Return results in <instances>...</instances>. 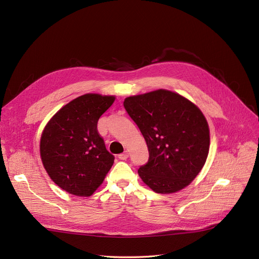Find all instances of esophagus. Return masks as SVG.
Returning <instances> with one entry per match:
<instances>
[{
  "label": "esophagus",
  "mask_w": 259,
  "mask_h": 259,
  "mask_svg": "<svg viewBox=\"0 0 259 259\" xmlns=\"http://www.w3.org/2000/svg\"><path fill=\"white\" fill-rule=\"evenodd\" d=\"M128 157H129V154H128L127 151H124V152H122V154L118 155V158H119L120 160H127Z\"/></svg>",
  "instance_id": "obj_1"
}]
</instances>
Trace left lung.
Here are the masks:
<instances>
[{"mask_svg": "<svg viewBox=\"0 0 259 259\" xmlns=\"http://www.w3.org/2000/svg\"><path fill=\"white\" fill-rule=\"evenodd\" d=\"M123 107L144 137L148 162L141 179L156 193H175L199 174L209 154V126L197 105L175 92L127 97Z\"/></svg>", "mask_w": 259, "mask_h": 259, "instance_id": "1", "label": "left lung"}]
</instances>
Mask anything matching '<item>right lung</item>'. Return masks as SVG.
Masks as SVG:
<instances>
[{
  "instance_id": "add662e5",
  "label": "right lung",
  "mask_w": 259,
  "mask_h": 259,
  "mask_svg": "<svg viewBox=\"0 0 259 259\" xmlns=\"http://www.w3.org/2000/svg\"><path fill=\"white\" fill-rule=\"evenodd\" d=\"M115 96L85 94L57 111L40 138V158L48 175L66 192L91 196L109 173L114 156L105 148L97 123Z\"/></svg>"
}]
</instances>
